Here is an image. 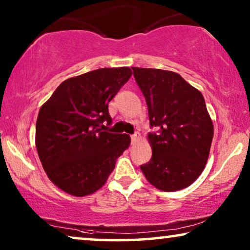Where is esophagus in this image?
<instances>
[{
    "label": "esophagus",
    "instance_id": "34e87169",
    "mask_svg": "<svg viewBox=\"0 0 250 250\" xmlns=\"http://www.w3.org/2000/svg\"><path fill=\"white\" fill-rule=\"evenodd\" d=\"M141 139V135H140V133H134V134H133L132 136H131V140H132V143H135L136 141H139V140Z\"/></svg>",
    "mask_w": 250,
    "mask_h": 250
}]
</instances>
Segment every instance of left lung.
<instances>
[{"mask_svg":"<svg viewBox=\"0 0 250 250\" xmlns=\"http://www.w3.org/2000/svg\"><path fill=\"white\" fill-rule=\"evenodd\" d=\"M148 105L152 157L140 166L146 179L162 191L189 187L205 168L214 126L203 94L174 71L132 67Z\"/></svg>","mask_w":250,"mask_h":250,"instance_id":"left-lung-1","label":"left lung"}]
</instances>
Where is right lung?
<instances>
[{
	"instance_id": "obj_1",
	"label": "right lung",
	"mask_w": 250,
	"mask_h": 250,
	"mask_svg": "<svg viewBox=\"0 0 250 250\" xmlns=\"http://www.w3.org/2000/svg\"><path fill=\"white\" fill-rule=\"evenodd\" d=\"M128 67L100 68L63 81L40 109L35 143L52 183L76 197L107 182L131 138L104 131L111 125L108 104L126 82Z\"/></svg>"
}]
</instances>
